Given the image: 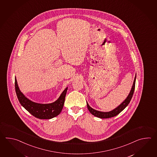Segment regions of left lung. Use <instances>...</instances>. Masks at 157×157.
I'll list each match as a JSON object with an SVG mask.
<instances>
[{"label":"left lung","mask_w":157,"mask_h":157,"mask_svg":"<svg viewBox=\"0 0 157 157\" xmlns=\"http://www.w3.org/2000/svg\"><path fill=\"white\" fill-rule=\"evenodd\" d=\"M136 76L135 77V79L133 81V85L131 88V90L130 91V93L128 94L127 98L124 100V102H122L121 104L120 105L115 108L112 111L108 112H100L98 110H95L93 109L92 108L90 107V105L87 103V107L88 109L89 110L91 113L94 116H96L97 117H99L100 118H111V117H114L117 116V114L120 113L124 109L127 107L128 104L130 102L131 100L132 99V97L133 96L134 90H135V81H136Z\"/></svg>","instance_id":"1"}]
</instances>
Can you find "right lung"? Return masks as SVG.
<instances>
[{"label":"right lung","mask_w":157,"mask_h":157,"mask_svg":"<svg viewBox=\"0 0 157 157\" xmlns=\"http://www.w3.org/2000/svg\"><path fill=\"white\" fill-rule=\"evenodd\" d=\"M67 89L66 87L59 98L52 103H36L28 99L21 92L15 78V90L20 103L29 113L39 119H51L60 114L63 107Z\"/></svg>","instance_id":"obj_1"}]
</instances>
